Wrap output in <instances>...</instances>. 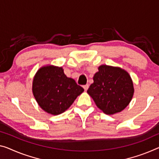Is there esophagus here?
<instances>
[{
	"mask_svg": "<svg viewBox=\"0 0 159 159\" xmlns=\"http://www.w3.org/2000/svg\"><path fill=\"white\" fill-rule=\"evenodd\" d=\"M83 88H84V89L85 90V91H87V90L88 89V88H89V85L88 84L84 85V86H83Z\"/></svg>",
	"mask_w": 159,
	"mask_h": 159,
	"instance_id": "esophagus-1",
	"label": "esophagus"
}]
</instances>
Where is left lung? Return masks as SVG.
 I'll list each match as a JSON object with an SVG mask.
<instances>
[{
    "instance_id": "1",
    "label": "left lung",
    "mask_w": 159,
    "mask_h": 159,
    "mask_svg": "<svg viewBox=\"0 0 159 159\" xmlns=\"http://www.w3.org/2000/svg\"><path fill=\"white\" fill-rule=\"evenodd\" d=\"M93 80L87 93L104 114L113 115L123 111L132 99L133 81L129 73L121 67L100 65Z\"/></svg>"
}]
</instances>
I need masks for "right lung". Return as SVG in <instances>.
Masks as SVG:
<instances>
[{
	"instance_id": "right-lung-1",
	"label": "right lung",
	"mask_w": 159,
	"mask_h": 159,
	"mask_svg": "<svg viewBox=\"0 0 159 159\" xmlns=\"http://www.w3.org/2000/svg\"><path fill=\"white\" fill-rule=\"evenodd\" d=\"M32 91L41 109L52 115H58L70 108L84 89L66 76L62 67L48 65L35 73Z\"/></svg>"
}]
</instances>
